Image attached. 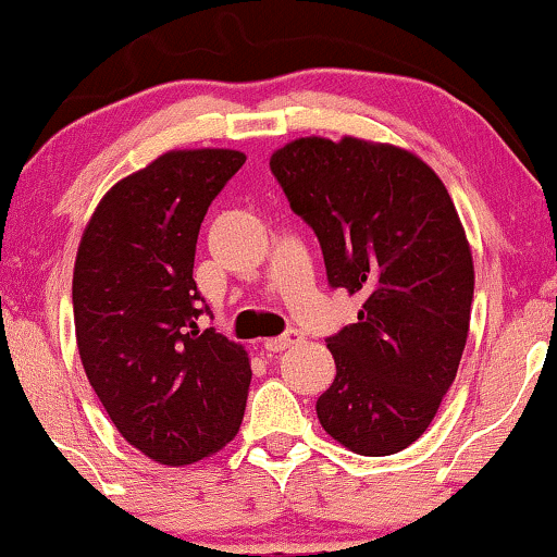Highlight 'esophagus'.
<instances>
[{
  "mask_svg": "<svg viewBox=\"0 0 557 557\" xmlns=\"http://www.w3.org/2000/svg\"><path fill=\"white\" fill-rule=\"evenodd\" d=\"M301 339V334L296 332V330H288V332H284L281 334V337H271V339H265L263 342V347L269 349V352H284V349H288L292 345H296V342Z\"/></svg>",
  "mask_w": 557,
  "mask_h": 557,
  "instance_id": "1",
  "label": "esophagus"
}]
</instances>
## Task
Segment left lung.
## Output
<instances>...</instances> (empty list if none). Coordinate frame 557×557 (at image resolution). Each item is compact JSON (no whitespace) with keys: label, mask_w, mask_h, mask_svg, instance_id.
I'll use <instances>...</instances> for the list:
<instances>
[{"label":"left lung","mask_w":557,"mask_h":557,"mask_svg":"<svg viewBox=\"0 0 557 557\" xmlns=\"http://www.w3.org/2000/svg\"><path fill=\"white\" fill-rule=\"evenodd\" d=\"M288 205L317 233L332 288L364 296L326 337L337 377L317 400L349 451L391 456L423 436L469 334L474 263L444 182L406 149L307 136L271 157Z\"/></svg>","instance_id":"obj_1"}]
</instances>
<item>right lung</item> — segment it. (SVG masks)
I'll list each match as a JSON object with an SVG mask.
<instances>
[{
    "label": "right lung",
    "instance_id": "obj_1",
    "mask_svg": "<svg viewBox=\"0 0 557 557\" xmlns=\"http://www.w3.org/2000/svg\"><path fill=\"white\" fill-rule=\"evenodd\" d=\"M243 162L233 149L166 151L106 193L75 256L88 383L121 436L166 467L215 454L246 410V349L197 326L210 307L193 278L205 212Z\"/></svg>",
    "mask_w": 557,
    "mask_h": 557
}]
</instances>
